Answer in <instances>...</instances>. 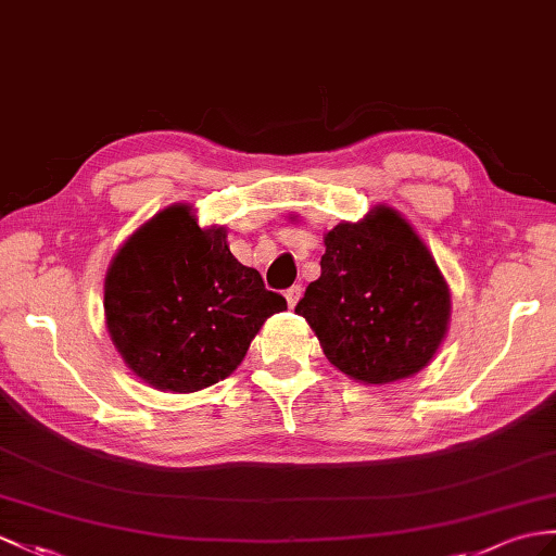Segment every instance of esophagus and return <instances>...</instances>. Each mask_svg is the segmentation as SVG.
<instances>
[{
    "mask_svg": "<svg viewBox=\"0 0 556 556\" xmlns=\"http://www.w3.org/2000/svg\"><path fill=\"white\" fill-rule=\"evenodd\" d=\"M300 296H302V288L300 286H292L290 290H286V300H288L290 308L296 306V302H300Z\"/></svg>",
    "mask_w": 556,
    "mask_h": 556,
    "instance_id": "34e87169",
    "label": "esophagus"
}]
</instances>
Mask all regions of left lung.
<instances>
[{
    "instance_id": "obj_1",
    "label": "left lung",
    "mask_w": 556,
    "mask_h": 556,
    "mask_svg": "<svg viewBox=\"0 0 556 556\" xmlns=\"http://www.w3.org/2000/svg\"><path fill=\"white\" fill-rule=\"evenodd\" d=\"M294 314L323 354L363 384H389L434 358L451 318L448 282L403 216L377 205L365 219L325 233L320 278Z\"/></svg>"
}]
</instances>
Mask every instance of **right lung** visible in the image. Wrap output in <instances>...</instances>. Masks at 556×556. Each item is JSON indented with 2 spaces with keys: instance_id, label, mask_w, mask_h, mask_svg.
Instances as JSON below:
<instances>
[{
  "instance_id": "add662e5",
  "label": "right lung",
  "mask_w": 556,
  "mask_h": 556,
  "mask_svg": "<svg viewBox=\"0 0 556 556\" xmlns=\"http://www.w3.org/2000/svg\"><path fill=\"white\" fill-rule=\"evenodd\" d=\"M105 325L127 368L160 391L191 394L226 380L268 316L288 302L242 266L224 226L200 228L172 205L117 250L103 286Z\"/></svg>"
}]
</instances>
